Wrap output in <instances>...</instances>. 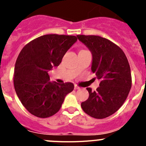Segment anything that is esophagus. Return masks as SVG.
Listing matches in <instances>:
<instances>
[{"instance_id": "obj_1", "label": "esophagus", "mask_w": 146, "mask_h": 146, "mask_svg": "<svg viewBox=\"0 0 146 146\" xmlns=\"http://www.w3.org/2000/svg\"><path fill=\"white\" fill-rule=\"evenodd\" d=\"M74 89H75V90H78V89H80V87H78L77 85H74Z\"/></svg>"}]
</instances>
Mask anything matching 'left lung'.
<instances>
[{
    "instance_id": "8db88e82",
    "label": "left lung",
    "mask_w": 146,
    "mask_h": 146,
    "mask_svg": "<svg viewBox=\"0 0 146 146\" xmlns=\"http://www.w3.org/2000/svg\"><path fill=\"white\" fill-rule=\"evenodd\" d=\"M77 36L91 52V70L100 80L96 91L87 88L89 97L81 103V107L93 118H107L123 105L131 89L128 60L123 50L107 38L99 36Z\"/></svg>"
}]
</instances>
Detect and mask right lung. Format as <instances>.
Wrapping results in <instances>:
<instances>
[{
  "instance_id": "obj_1",
  "label": "right lung",
  "mask_w": 146,
  "mask_h": 146,
  "mask_svg": "<svg viewBox=\"0 0 146 146\" xmlns=\"http://www.w3.org/2000/svg\"><path fill=\"white\" fill-rule=\"evenodd\" d=\"M74 36L48 34L35 38L22 49L15 66L14 86L25 109L35 116L48 118L58 113L65 96L74 90L72 82L59 84L48 72L58 66Z\"/></svg>"
}]
</instances>
